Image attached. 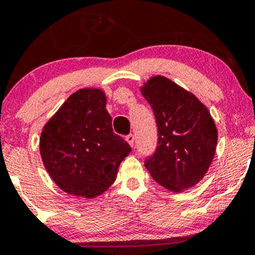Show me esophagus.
Wrapping results in <instances>:
<instances>
[{
  "label": "esophagus",
  "instance_id": "1",
  "mask_svg": "<svg viewBox=\"0 0 255 255\" xmlns=\"http://www.w3.org/2000/svg\"><path fill=\"white\" fill-rule=\"evenodd\" d=\"M126 140H127V142L130 146L134 145V135H133V134H128V135L126 136Z\"/></svg>",
  "mask_w": 255,
  "mask_h": 255
}]
</instances>
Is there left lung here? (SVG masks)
<instances>
[{
	"label": "left lung",
	"instance_id": "1",
	"mask_svg": "<svg viewBox=\"0 0 255 255\" xmlns=\"http://www.w3.org/2000/svg\"><path fill=\"white\" fill-rule=\"evenodd\" d=\"M158 127L156 151L145 158L151 176L174 192L191 188L209 170L217 129L209 110L192 93L164 77L142 86Z\"/></svg>",
	"mask_w": 255,
	"mask_h": 255
}]
</instances>
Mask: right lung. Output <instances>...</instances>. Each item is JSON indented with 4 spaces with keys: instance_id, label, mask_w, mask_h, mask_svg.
<instances>
[{
    "instance_id": "add662e5",
    "label": "right lung",
    "mask_w": 255,
    "mask_h": 255,
    "mask_svg": "<svg viewBox=\"0 0 255 255\" xmlns=\"http://www.w3.org/2000/svg\"><path fill=\"white\" fill-rule=\"evenodd\" d=\"M107 99L97 89H83L64 102L40 135L46 171L62 191L95 198L114 183L129 144L114 133Z\"/></svg>"
}]
</instances>
